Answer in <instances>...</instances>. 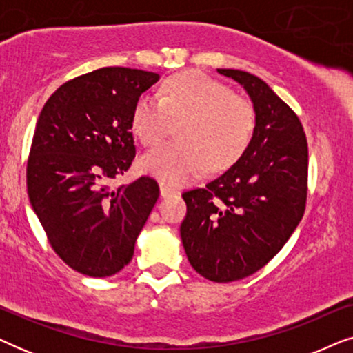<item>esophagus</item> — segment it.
<instances>
[{
    "label": "esophagus",
    "instance_id": "esophagus-1",
    "mask_svg": "<svg viewBox=\"0 0 353 353\" xmlns=\"http://www.w3.org/2000/svg\"><path fill=\"white\" fill-rule=\"evenodd\" d=\"M159 190H161V197H170V196L175 194V190H172V188H168L165 185H161Z\"/></svg>",
    "mask_w": 353,
    "mask_h": 353
}]
</instances>
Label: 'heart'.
Masks as SVG:
<instances>
[{
  "label": "heart",
  "instance_id": "1",
  "mask_svg": "<svg viewBox=\"0 0 353 353\" xmlns=\"http://www.w3.org/2000/svg\"><path fill=\"white\" fill-rule=\"evenodd\" d=\"M180 122L176 137L144 154L139 167L167 186H183L210 170L239 161L255 128L250 101L202 72L172 77L161 96L143 94L134 104L132 128L144 146H154Z\"/></svg>",
  "mask_w": 353,
  "mask_h": 353
}]
</instances>
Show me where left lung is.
<instances>
[{
	"label": "left lung",
	"mask_w": 353,
	"mask_h": 353,
	"mask_svg": "<svg viewBox=\"0 0 353 353\" xmlns=\"http://www.w3.org/2000/svg\"><path fill=\"white\" fill-rule=\"evenodd\" d=\"M249 94L252 139L223 175L183 192L180 233L191 267L214 283L238 281L265 267L291 238L307 201L308 148L301 120L259 77L216 69Z\"/></svg>",
	"instance_id": "1"
}]
</instances>
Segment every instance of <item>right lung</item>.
Listing matches in <instances>:
<instances>
[{
	"mask_svg": "<svg viewBox=\"0 0 353 353\" xmlns=\"http://www.w3.org/2000/svg\"><path fill=\"white\" fill-rule=\"evenodd\" d=\"M159 74L104 67L61 85L43 105L27 162L32 209L54 252L86 276L130 263L159 197L141 176L110 190L134 159L132 114Z\"/></svg>",
	"mask_w": 353,
	"mask_h": 353,
	"instance_id": "obj_1",
	"label": "right lung"
}]
</instances>
